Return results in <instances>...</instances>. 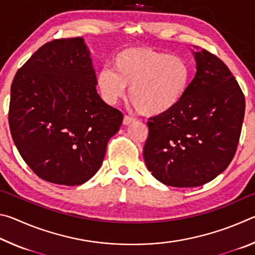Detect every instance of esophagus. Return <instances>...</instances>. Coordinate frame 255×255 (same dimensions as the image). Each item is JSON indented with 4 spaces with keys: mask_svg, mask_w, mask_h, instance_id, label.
I'll return each mask as SVG.
<instances>
[{
    "mask_svg": "<svg viewBox=\"0 0 255 255\" xmlns=\"http://www.w3.org/2000/svg\"><path fill=\"white\" fill-rule=\"evenodd\" d=\"M133 122H135V119L129 117V116H125L124 120H123V124L125 125V126H129V125H131Z\"/></svg>",
    "mask_w": 255,
    "mask_h": 255,
    "instance_id": "esophagus-1",
    "label": "esophagus"
}]
</instances>
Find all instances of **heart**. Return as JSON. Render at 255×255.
I'll use <instances>...</instances> for the list:
<instances>
[{
	"label": "heart",
	"instance_id": "b5f03b06",
	"mask_svg": "<svg viewBox=\"0 0 255 255\" xmlns=\"http://www.w3.org/2000/svg\"><path fill=\"white\" fill-rule=\"evenodd\" d=\"M111 64L112 70L103 67L96 77L101 98L108 105H116L129 88L133 108L148 117H161L176 109L191 84L187 59L150 47L120 50Z\"/></svg>",
	"mask_w": 255,
	"mask_h": 255
}]
</instances>
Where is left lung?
Instances as JSON below:
<instances>
[{"label": "left lung", "mask_w": 255, "mask_h": 255, "mask_svg": "<svg viewBox=\"0 0 255 255\" xmlns=\"http://www.w3.org/2000/svg\"><path fill=\"white\" fill-rule=\"evenodd\" d=\"M197 73L180 106L150 118L144 159L155 179L170 187H199L226 170L243 125L245 99L221 59L192 50Z\"/></svg>", "instance_id": "8db88e82"}]
</instances>
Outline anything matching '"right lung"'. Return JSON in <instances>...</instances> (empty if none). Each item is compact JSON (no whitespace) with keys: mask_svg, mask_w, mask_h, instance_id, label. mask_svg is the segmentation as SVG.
I'll list each match as a JSON object with an SVG mask.
<instances>
[{"mask_svg":"<svg viewBox=\"0 0 255 255\" xmlns=\"http://www.w3.org/2000/svg\"><path fill=\"white\" fill-rule=\"evenodd\" d=\"M96 77L81 37L47 42L16 72L8 110L12 139L42 180L80 185L101 167L124 116L99 96Z\"/></svg>","mask_w":255,"mask_h":255,"instance_id":"obj_1","label":"right lung"}]
</instances>
